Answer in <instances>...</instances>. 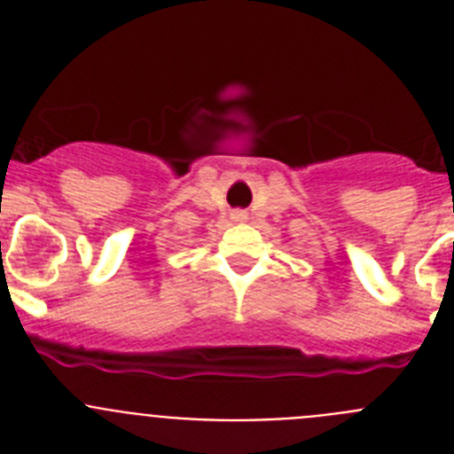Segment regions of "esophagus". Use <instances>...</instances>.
<instances>
[{
  "label": "esophagus",
  "instance_id": "obj_1",
  "mask_svg": "<svg viewBox=\"0 0 454 454\" xmlns=\"http://www.w3.org/2000/svg\"><path fill=\"white\" fill-rule=\"evenodd\" d=\"M246 220H247L246 211H234V214H231V223H246Z\"/></svg>",
  "mask_w": 454,
  "mask_h": 454
}]
</instances>
